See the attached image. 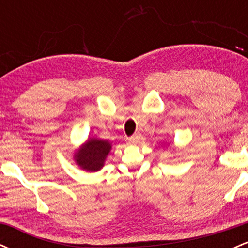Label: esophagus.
<instances>
[{
	"instance_id": "1",
	"label": "esophagus",
	"mask_w": 248,
	"mask_h": 248,
	"mask_svg": "<svg viewBox=\"0 0 248 248\" xmlns=\"http://www.w3.org/2000/svg\"><path fill=\"white\" fill-rule=\"evenodd\" d=\"M140 140H141V134H135V135L128 138V143L135 144L138 143V142H140Z\"/></svg>"
}]
</instances>
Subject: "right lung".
<instances>
[{"mask_svg": "<svg viewBox=\"0 0 248 248\" xmlns=\"http://www.w3.org/2000/svg\"><path fill=\"white\" fill-rule=\"evenodd\" d=\"M109 150V142L92 139L88 140L76 154V162L87 171H98L104 167V162Z\"/></svg>", "mask_w": 248, "mask_h": 248, "instance_id": "obj_1", "label": "right lung"}]
</instances>
